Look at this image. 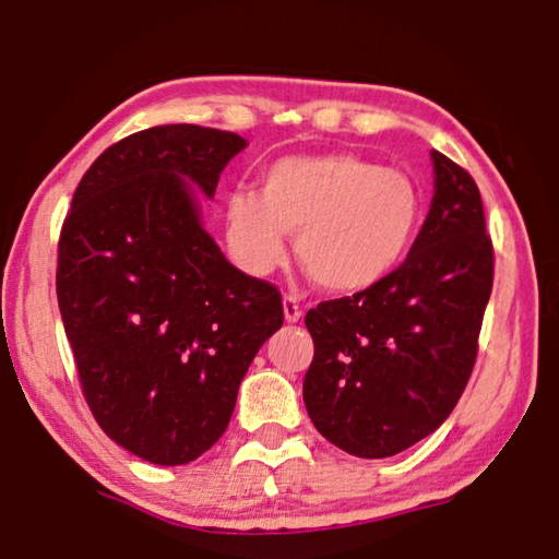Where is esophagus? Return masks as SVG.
<instances>
[{"label":"esophagus","mask_w":559,"mask_h":559,"mask_svg":"<svg viewBox=\"0 0 559 559\" xmlns=\"http://www.w3.org/2000/svg\"><path fill=\"white\" fill-rule=\"evenodd\" d=\"M283 317H286L288 324H296V321L304 317L301 304H298V296H294V294L283 296Z\"/></svg>","instance_id":"esophagus-1"}]
</instances>
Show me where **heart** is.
<instances>
[{"label": "heart", "mask_w": 559, "mask_h": 559, "mask_svg": "<svg viewBox=\"0 0 559 559\" xmlns=\"http://www.w3.org/2000/svg\"><path fill=\"white\" fill-rule=\"evenodd\" d=\"M426 200L405 171L357 154L286 156L261 175V192L223 200L227 253L263 278L296 253L321 288L365 290L388 278L418 238Z\"/></svg>", "instance_id": "obj_1"}]
</instances>
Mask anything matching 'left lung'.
<instances>
[{"label": "left lung", "mask_w": 559, "mask_h": 559, "mask_svg": "<svg viewBox=\"0 0 559 559\" xmlns=\"http://www.w3.org/2000/svg\"><path fill=\"white\" fill-rule=\"evenodd\" d=\"M430 156L436 194L405 263L306 313V411L329 443L359 459H388L433 433L476 361L493 246L474 177Z\"/></svg>", "instance_id": "left-lung-1"}]
</instances>
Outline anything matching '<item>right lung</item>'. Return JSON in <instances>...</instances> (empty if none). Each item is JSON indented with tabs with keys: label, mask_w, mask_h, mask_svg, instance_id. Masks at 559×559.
<instances>
[{
	"label": "right lung",
	"mask_w": 559,
	"mask_h": 559,
	"mask_svg": "<svg viewBox=\"0 0 559 559\" xmlns=\"http://www.w3.org/2000/svg\"><path fill=\"white\" fill-rule=\"evenodd\" d=\"M246 146L194 123L131 133L91 164L60 230L55 286L85 403L108 438L159 466L217 443L283 324L278 288L227 263L194 198H212Z\"/></svg>",
	"instance_id": "1"
}]
</instances>
